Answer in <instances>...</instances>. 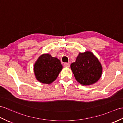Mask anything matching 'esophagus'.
<instances>
[{
    "mask_svg": "<svg viewBox=\"0 0 123 123\" xmlns=\"http://www.w3.org/2000/svg\"><path fill=\"white\" fill-rule=\"evenodd\" d=\"M64 67H70V64L68 63V62H66V63H64Z\"/></svg>",
    "mask_w": 123,
    "mask_h": 123,
    "instance_id": "obj_1",
    "label": "esophagus"
}]
</instances>
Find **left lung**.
<instances>
[{"label": "left lung", "instance_id": "obj_1", "mask_svg": "<svg viewBox=\"0 0 123 123\" xmlns=\"http://www.w3.org/2000/svg\"><path fill=\"white\" fill-rule=\"evenodd\" d=\"M78 82L83 86L94 84L100 79L102 67L98 59L91 52L79 53L76 61L70 65Z\"/></svg>", "mask_w": 123, "mask_h": 123}]
</instances>
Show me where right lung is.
I'll use <instances>...</instances> for the list:
<instances>
[{
    "instance_id": "1",
    "label": "right lung",
    "mask_w": 123,
    "mask_h": 123,
    "mask_svg": "<svg viewBox=\"0 0 123 123\" xmlns=\"http://www.w3.org/2000/svg\"><path fill=\"white\" fill-rule=\"evenodd\" d=\"M62 69L61 61L49 54L40 56L34 65L36 79L41 83L49 85L56 79Z\"/></svg>"
}]
</instances>
